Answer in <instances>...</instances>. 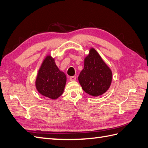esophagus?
Instances as JSON below:
<instances>
[{
    "instance_id": "34e87169",
    "label": "esophagus",
    "mask_w": 148,
    "mask_h": 148,
    "mask_svg": "<svg viewBox=\"0 0 148 148\" xmlns=\"http://www.w3.org/2000/svg\"><path fill=\"white\" fill-rule=\"evenodd\" d=\"M76 79H77L76 77H74V76L70 77V81H75V80H76Z\"/></svg>"
}]
</instances>
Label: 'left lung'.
<instances>
[{"mask_svg":"<svg viewBox=\"0 0 148 148\" xmlns=\"http://www.w3.org/2000/svg\"><path fill=\"white\" fill-rule=\"evenodd\" d=\"M112 79L110 68L94 48L85 58L84 68L78 76L82 89L88 94L98 97L109 88Z\"/></svg>","mask_w":148,"mask_h":148,"instance_id":"left-lung-1","label":"left lung"}]
</instances>
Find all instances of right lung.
I'll return each instance as SVG.
<instances>
[{"instance_id": "1", "label": "right lung", "mask_w": 148, "mask_h": 148, "mask_svg": "<svg viewBox=\"0 0 148 148\" xmlns=\"http://www.w3.org/2000/svg\"><path fill=\"white\" fill-rule=\"evenodd\" d=\"M66 77L60 71L51 55L46 56L36 79L38 92L46 97L55 100L62 95L66 85Z\"/></svg>"}]
</instances>
